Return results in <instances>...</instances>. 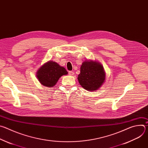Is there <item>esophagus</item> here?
<instances>
[{
	"label": "esophagus",
	"instance_id": "34e87169",
	"mask_svg": "<svg viewBox=\"0 0 148 148\" xmlns=\"http://www.w3.org/2000/svg\"><path fill=\"white\" fill-rule=\"evenodd\" d=\"M69 75H70V76H73V75H74V73L73 72V71H69Z\"/></svg>",
	"mask_w": 148,
	"mask_h": 148
}]
</instances>
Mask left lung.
Instances as JSON below:
<instances>
[{"label":"left lung","mask_w":148,"mask_h":148,"mask_svg":"<svg viewBox=\"0 0 148 148\" xmlns=\"http://www.w3.org/2000/svg\"><path fill=\"white\" fill-rule=\"evenodd\" d=\"M105 76L106 73L100 62L88 60L82 62L78 80L83 88L94 92L102 87Z\"/></svg>","instance_id":"left-lung-1"}]
</instances>
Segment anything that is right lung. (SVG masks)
Segmentation results:
<instances>
[{"label":"right lung","mask_w":148,"mask_h":148,"mask_svg":"<svg viewBox=\"0 0 148 148\" xmlns=\"http://www.w3.org/2000/svg\"><path fill=\"white\" fill-rule=\"evenodd\" d=\"M67 74L68 72L64 67L50 60L38 69L36 77L41 85L49 88L54 87L61 76Z\"/></svg>","instance_id":"obj_1"}]
</instances>
